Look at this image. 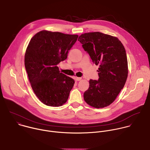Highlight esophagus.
Listing matches in <instances>:
<instances>
[{
  "mask_svg": "<svg viewBox=\"0 0 150 150\" xmlns=\"http://www.w3.org/2000/svg\"><path fill=\"white\" fill-rule=\"evenodd\" d=\"M74 79H75V80H76V81H80V80H81V77H75Z\"/></svg>",
  "mask_w": 150,
  "mask_h": 150,
  "instance_id": "1",
  "label": "esophagus"
}]
</instances>
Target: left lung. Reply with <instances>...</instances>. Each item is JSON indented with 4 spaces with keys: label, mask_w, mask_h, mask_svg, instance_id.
Here are the masks:
<instances>
[{
    "label": "left lung",
    "mask_w": 150,
    "mask_h": 150,
    "mask_svg": "<svg viewBox=\"0 0 150 150\" xmlns=\"http://www.w3.org/2000/svg\"><path fill=\"white\" fill-rule=\"evenodd\" d=\"M78 41L99 65L98 80H90L84 93L87 104L102 108L110 105L123 88L128 75V64L125 47L119 40L100 32L81 34Z\"/></svg>",
    "instance_id": "left-lung-1"
}]
</instances>
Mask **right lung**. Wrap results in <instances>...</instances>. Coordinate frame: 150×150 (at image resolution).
<instances>
[{
	"instance_id": "obj_1",
	"label": "right lung",
	"mask_w": 150,
	"mask_h": 150,
	"mask_svg": "<svg viewBox=\"0 0 150 150\" xmlns=\"http://www.w3.org/2000/svg\"><path fill=\"white\" fill-rule=\"evenodd\" d=\"M78 37L43 30L29 42L25 67L35 94L47 106L58 107L68 100L74 80L60 73L57 65L67 59Z\"/></svg>"
}]
</instances>
